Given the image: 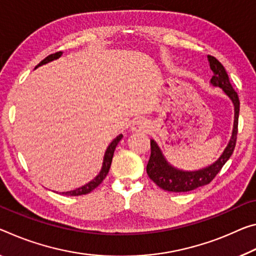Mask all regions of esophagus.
Wrapping results in <instances>:
<instances>
[{
    "label": "esophagus",
    "instance_id": "esophagus-1",
    "mask_svg": "<svg viewBox=\"0 0 256 256\" xmlns=\"http://www.w3.org/2000/svg\"><path fill=\"white\" fill-rule=\"evenodd\" d=\"M131 128L132 131H144V130L149 128V123L148 120L144 118H138L136 120H133Z\"/></svg>",
    "mask_w": 256,
    "mask_h": 256
}]
</instances>
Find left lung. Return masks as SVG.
<instances>
[{
	"label": "left lung",
	"instance_id": "obj_1",
	"mask_svg": "<svg viewBox=\"0 0 256 256\" xmlns=\"http://www.w3.org/2000/svg\"><path fill=\"white\" fill-rule=\"evenodd\" d=\"M210 67L213 72L210 78V84L213 86H218L232 101L234 107V120L232 136L228 146L224 149L220 158L208 168L198 170V171H181L173 168L168 163L162 150L154 140H150V157L147 164V174L160 188L171 192H186L190 190L197 189L198 186L208 184L216 174L221 171L223 165L226 163L230 156L232 155L234 149L236 147L237 132H238V117H239V98L237 92L234 90L232 85L229 80V76L223 67V64L216 58L208 56Z\"/></svg>",
	"mask_w": 256,
	"mask_h": 256
}]
</instances>
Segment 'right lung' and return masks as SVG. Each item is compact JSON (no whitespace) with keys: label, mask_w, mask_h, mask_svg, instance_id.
<instances>
[{"label":"right lung","mask_w":256,"mask_h":256,"mask_svg":"<svg viewBox=\"0 0 256 256\" xmlns=\"http://www.w3.org/2000/svg\"><path fill=\"white\" fill-rule=\"evenodd\" d=\"M62 54V52L59 51V52H56V54H52L50 56H48L46 58L43 59L42 62H40L35 68L42 66V64H46L48 62H52V60H56V59L60 58ZM122 138H123V134H120L118 136H116L115 139L112 141V144L108 146L106 152H104L102 168H101L100 173L94 178V179L88 182V184L82 186L80 188H77L75 190H70V192H62V194H66V196H80V194H86L88 192H91L93 189H96V186H98L101 184V182L104 181V179L106 178V176L108 174L109 168H110V165H112L114 152H115L116 146L118 144V142L122 140Z\"/></svg>","instance_id":"obj_1"}]
</instances>
